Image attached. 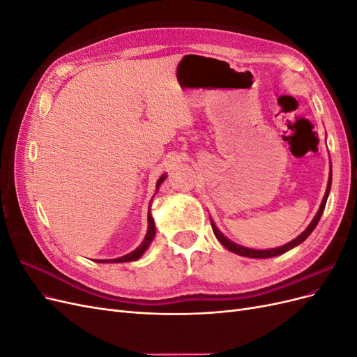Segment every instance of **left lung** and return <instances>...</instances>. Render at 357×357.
I'll return each mask as SVG.
<instances>
[{
	"label": "left lung",
	"mask_w": 357,
	"mask_h": 357,
	"mask_svg": "<svg viewBox=\"0 0 357 357\" xmlns=\"http://www.w3.org/2000/svg\"><path fill=\"white\" fill-rule=\"evenodd\" d=\"M331 185H332V169H331V177H329V181H328V188H326V193L325 197H323V201L320 204V208L317 211V214L314 215V219H312V222L308 225V228L302 232L301 235H298L295 240H291L290 243L282 245V247H277V248H269V250H255V248H248V247H243V245H238L232 243L231 240L226 238V236L218 229V226L214 225V222L211 220V228H213V232L215 235V238H218L228 250L240 255V256H245V257H253V259H266V257H274V256H278V255H283L286 252H289L290 248H294L296 245H299L302 241H305L308 238V235L314 231V228L317 226L321 214H323V210H325V205H326V201H328V195L331 192Z\"/></svg>",
	"instance_id": "obj_1"
}]
</instances>
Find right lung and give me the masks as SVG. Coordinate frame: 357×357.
Here are the masks:
<instances>
[{"label": "right lung", "instance_id": "right-lung-1", "mask_svg": "<svg viewBox=\"0 0 357 357\" xmlns=\"http://www.w3.org/2000/svg\"><path fill=\"white\" fill-rule=\"evenodd\" d=\"M167 178V174L162 176L158 183H156V189H159V186L162 185V181H164ZM147 219H149V228H147V234L144 236L143 243L139 244L134 252L128 253L125 256H121V257H116V259H101V261H98L100 264H117V262H132V261H137V259H139L143 256V253L147 250L150 243H152V240L155 238V234H156V228H155V222H153V218L152 214H150V210H149V214H147Z\"/></svg>", "mask_w": 357, "mask_h": 357}]
</instances>
